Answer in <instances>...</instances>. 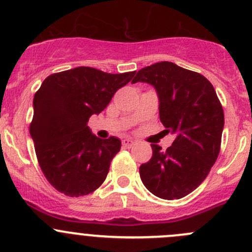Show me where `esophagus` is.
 Masks as SVG:
<instances>
[{"instance_id": "1", "label": "esophagus", "mask_w": 252, "mask_h": 252, "mask_svg": "<svg viewBox=\"0 0 252 252\" xmlns=\"http://www.w3.org/2000/svg\"><path fill=\"white\" fill-rule=\"evenodd\" d=\"M134 143H136V142H134L133 139H131V138H125V139H123V146L125 147V148H131V147L133 146Z\"/></svg>"}]
</instances>
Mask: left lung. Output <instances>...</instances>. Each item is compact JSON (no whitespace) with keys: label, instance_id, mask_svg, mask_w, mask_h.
Returning a JSON list of instances; mask_svg holds the SVG:
<instances>
[{"label":"left lung","instance_id":"left-lung-1","mask_svg":"<svg viewBox=\"0 0 252 252\" xmlns=\"http://www.w3.org/2000/svg\"><path fill=\"white\" fill-rule=\"evenodd\" d=\"M137 82L156 88L161 124L176 136L166 151L151 144V160L139 166L142 183L157 197H185L202 184L218 158L224 127L220 101L206 77L173 62L139 69L132 79Z\"/></svg>","mask_w":252,"mask_h":252}]
</instances>
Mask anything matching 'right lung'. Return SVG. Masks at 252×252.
I'll list each match as a JSON object with an SVG mask.
<instances>
[{
	"instance_id": "add662e5",
	"label": "right lung",
	"mask_w": 252,
	"mask_h": 252,
	"mask_svg": "<svg viewBox=\"0 0 252 252\" xmlns=\"http://www.w3.org/2000/svg\"><path fill=\"white\" fill-rule=\"evenodd\" d=\"M136 72L106 73L76 67L45 78L34 95L31 136L45 178L69 197L95 191L121 148L118 137L101 139L89 129V118L108 106Z\"/></svg>"
}]
</instances>
